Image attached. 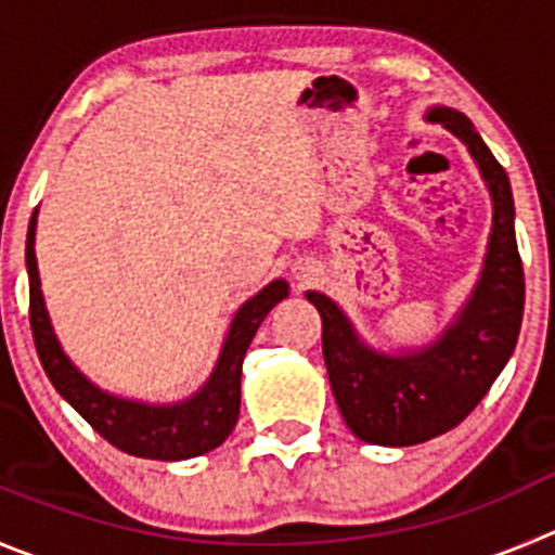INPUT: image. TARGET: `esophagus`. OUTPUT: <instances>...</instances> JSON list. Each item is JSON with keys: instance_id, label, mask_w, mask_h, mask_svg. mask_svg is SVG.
Returning <instances> with one entry per match:
<instances>
[{"instance_id": "1", "label": "esophagus", "mask_w": 555, "mask_h": 555, "mask_svg": "<svg viewBox=\"0 0 555 555\" xmlns=\"http://www.w3.org/2000/svg\"><path fill=\"white\" fill-rule=\"evenodd\" d=\"M312 276H314V268H309V266L295 268V279H298V282H309Z\"/></svg>"}]
</instances>
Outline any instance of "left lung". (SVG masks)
Returning <instances> with one entry per match:
<instances>
[{
    "mask_svg": "<svg viewBox=\"0 0 555 555\" xmlns=\"http://www.w3.org/2000/svg\"><path fill=\"white\" fill-rule=\"evenodd\" d=\"M427 120L441 122L468 144L493 196L488 260L457 323L416 353H375L361 345L328 295L307 293L323 320V359L336 405L356 438L380 447H413L457 427L509 361L526 304L515 202L504 167L460 112L435 106Z\"/></svg>",
    "mask_w": 555,
    "mask_h": 555,
    "instance_id": "1",
    "label": "left lung"
}]
</instances>
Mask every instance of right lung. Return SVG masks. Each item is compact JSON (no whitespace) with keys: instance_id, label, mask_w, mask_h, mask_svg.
<instances>
[{"instance_id":"obj_1","label":"right lung","mask_w":555,"mask_h":555,"mask_svg":"<svg viewBox=\"0 0 555 555\" xmlns=\"http://www.w3.org/2000/svg\"><path fill=\"white\" fill-rule=\"evenodd\" d=\"M27 271L29 325H33L35 348H38L40 364L49 380L101 438H106L120 452L147 460H189L227 441L241 413L243 356L266 314L289 293L287 282L276 279L237 309L216 372L199 395L180 405H142V402L117 400L95 388L62 353L60 341L51 331L49 314H46L43 295H40L38 260H35V216L27 232Z\"/></svg>"}]
</instances>
